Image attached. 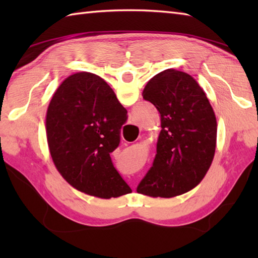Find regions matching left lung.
<instances>
[{
	"label": "left lung",
	"instance_id": "obj_1",
	"mask_svg": "<svg viewBox=\"0 0 258 258\" xmlns=\"http://www.w3.org/2000/svg\"><path fill=\"white\" fill-rule=\"evenodd\" d=\"M143 99L160 113L157 154L137 191L171 198L194 189L211 167L216 117L204 90L189 74L166 69L148 82Z\"/></svg>",
	"mask_w": 258,
	"mask_h": 258
}]
</instances>
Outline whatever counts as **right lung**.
Returning <instances> with one entry per match:
<instances>
[{"mask_svg":"<svg viewBox=\"0 0 258 258\" xmlns=\"http://www.w3.org/2000/svg\"><path fill=\"white\" fill-rule=\"evenodd\" d=\"M127 120L112 89L101 77L77 73L56 89L46 112V137L56 169L69 184L99 198L128 194L110 152Z\"/></svg>","mask_w":258,"mask_h":258,"instance_id":"obj_1","label":"right lung"}]
</instances>
